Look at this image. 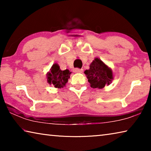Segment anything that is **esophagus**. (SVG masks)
Here are the masks:
<instances>
[{
    "label": "esophagus",
    "mask_w": 151,
    "mask_h": 151,
    "mask_svg": "<svg viewBox=\"0 0 151 151\" xmlns=\"http://www.w3.org/2000/svg\"><path fill=\"white\" fill-rule=\"evenodd\" d=\"M74 72L76 73H81L83 72V69H82V68H75V69H74Z\"/></svg>",
    "instance_id": "esophagus-1"
}]
</instances>
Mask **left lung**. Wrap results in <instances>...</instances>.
Segmentation results:
<instances>
[{"mask_svg":"<svg viewBox=\"0 0 151 151\" xmlns=\"http://www.w3.org/2000/svg\"><path fill=\"white\" fill-rule=\"evenodd\" d=\"M92 88H103L106 85L111 83L112 73L103 61L96 58L91 64L90 68L85 71Z\"/></svg>","mask_w":151,"mask_h":151,"instance_id":"left-lung-1","label":"left lung"}]
</instances>
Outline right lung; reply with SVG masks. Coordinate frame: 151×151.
Here are the masks:
<instances>
[{
	"mask_svg": "<svg viewBox=\"0 0 151 151\" xmlns=\"http://www.w3.org/2000/svg\"><path fill=\"white\" fill-rule=\"evenodd\" d=\"M70 72L68 69L61 70L58 64H54L47 73V81L49 84H52L56 88H63L66 85L70 78Z\"/></svg>",
	"mask_w": 151,
	"mask_h": 151,
	"instance_id": "obj_1",
	"label": "right lung"
}]
</instances>
